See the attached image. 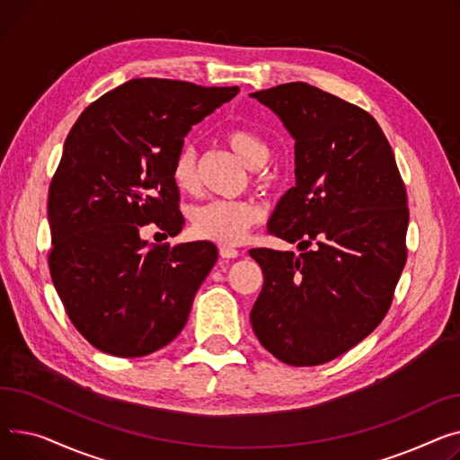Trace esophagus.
I'll list each match as a JSON object with an SVG mask.
<instances>
[{
  "label": "esophagus",
  "instance_id": "34e87169",
  "mask_svg": "<svg viewBox=\"0 0 460 460\" xmlns=\"http://www.w3.org/2000/svg\"><path fill=\"white\" fill-rule=\"evenodd\" d=\"M219 254H221V258L230 260V258H237V256H239V251L234 249V247H221V249H219Z\"/></svg>",
  "mask_w": 460,
  "mask_h": 460
}]
</instances>
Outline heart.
Here are the masks:
<instances>
[{
	"label": "heart",
	"mask_w": 460,
	"mask_h": 460,
	"mask_svg": "<svg viewBox=\"0 0 460 460\" xmlns=\"http://www.w3.org/2000/svg\"><path fill=\"white\" fill-rule=\"evenodd\" d=\"M225 143L243 164L256 169L254 183L258 187H265L269 183V174L261 165L269 157V148L260 135L247 128L235 126L225 131ZM171 178L178 191H195L199 185V165L193 148L185 146L176 154L171 167ZM260 219L261 211L251 200H209L191 211V228L199 239L228 247L245 239L249 230Z\"/></svg>",
	"instance_id": "obj_1"
}]
</instances>
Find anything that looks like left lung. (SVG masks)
I'll use <instances>...</instances> for the list:
<instances>
[{"instance_id":"1","label":"left lung","mask_w":460,"mask_h":460,"mask_svg":"<svg viewBox=\"0 0 460 460\" xmlns=\"http://www.w3.org/2000/svg\"><path fill=\"white\" fill-rule=\"evenodd\" d=\"M251 96L295 139L296 185L267 232L305 251L249 252L263 271L252 331L280 362L319 366L362 341L390 310L407 261V189L362 107L301 81Z\"/></svg>"}]
</instances>
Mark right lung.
I'll return each mask as SVG.
<instances>
[{
    "instance_id": "right-lung-1",
    "label": "right lung",
    "mask_w": 460,
    "mask_h": 460,
    "mask_svg": "<svg viewBox=\"0 0 460 460\" xmlns=\"http://www.w3.org/2000/svg\"><path fill=\"white\" fill-rule=\"evenodd\" d=\"M239 87L135 77L79 115L51 178L49 275L77 332L135 358L171 343L217 261L209 241L148 243L183 228L171 167L183 137Z\"/></svg>"
}]
</instances>
